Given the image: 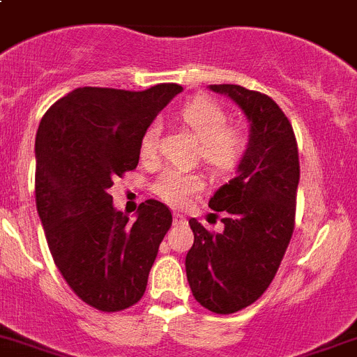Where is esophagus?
<instances>
[{
    "label": "esophagus",
    "instance_id": "1",
    "mask_svg": "<svg viewBox=\"0 0 357 357\" xmlns=\"http://www.w3.org/2000/svg\"><path fill=\"white\" fill-rule=\"evenodd\" d=\"M173 225L175 227H178V225H188V218L184 214H181V212H175L173 214Z\"/></svg>",
    "mask_w": 357,
    "mask_h": 357
}]
</instances>
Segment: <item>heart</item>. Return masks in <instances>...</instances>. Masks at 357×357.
<instances>
[{"mask_svg":"<svg viewBox=\"0 0 357 357\" xmlns=\"http://www.w3.org/2000/svg\"><path fill=\"white\" fill-rule=\"evenodd\" d=\"M181 119L191 127L200 139L202 159L218 173H228L241 162L246 150V138L238 129L228 126V114L212 99L189 100L181 109ZM159 123L152 122L142 136L143 157H152L157 149ZM205 189V178L198 173L166 169L155 182V192L162 200L175 207L188 204L192 196Z\"/></svg>","mask_w":357,"mask_h":357,"instance_id":"1","label":"heart"}]
</instances>
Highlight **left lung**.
<instances>
[{"label": "left lung", "mask_w": 357, "mask_h": 357, "mask_svg": "<svg viewBox=\"0 0 357 357\" xmlns=\"http://www.w3.org/2000/svg\"><path fill=\"white\" fill-rule=\"evenodd\" d=\"M208 88L230 97L250 123L237 173L208 202L223 215L225 230L211 234L189 219L191 292L204 308L227 315L253 305L276 276L294 231L299 153L289 119L271 97L238 84Z\"/></svg>", "instance_id": "1"}]
</instances>
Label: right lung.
Masks as SVG:
<instances>
[{"label":"right lung","mask_w":357,"mask_h":357,"mask_svg":"<svg viewBox=\"0 0 357 357\" xmlns=\"http://www.w3.org/2000/svg\"><path fill=\"white\" fill-rule=\"evenodd\" d=\"M181 91V84L76 88L38 126L35 198L49 251L74 294L100 312L142 299L172 227V212L157 200L139 205L130 223L114 208L109 188L138 166L143 132Z\"/></svg>","instance_id":"1"}]
</instances>
